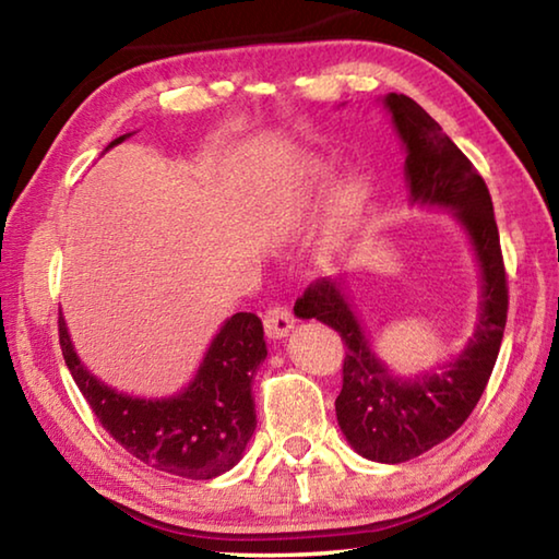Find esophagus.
Returning <instances> with one entry per match:
<instances>
[{
	"label": "esophagus",
	"mask_w": 559,
	"mask_h": 559,
	"mask_svg": "<svg viewBox=\"0 0 559 559\" xmlns=\"http://www.w3.org/2000/svg\"><path fill=\"white\" fill-rule=\"evenodd\" d=\"M263 328H266V335L273 340L288 335V330L293 328L290 310L286 306H271L263 313Z\"/></svg>",
	"instance_id": "obj_1"
}]
</instances>
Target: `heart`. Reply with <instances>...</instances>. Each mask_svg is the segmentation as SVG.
Returning a JSON list of instances; mask_svg holds the SVG:
<instances>
[{
	"mask_svg": "<svg viewBox=\"0 0 559 559\" xmlns=\"http://www.w3.org/2000/svg\"><path fill=\"white\" fill-rule=\"evenodd\" d=\"M328 165L323 163H308L306 169H302L300 175V187L302 192H313L320 185L325 182L328 177ZM359 200H362V185L357 182V179H347L345 185H340L337 194H335V202H333V216L337 222H343L345 216L353 214L357 210Z\"/></svg>",
	"mask_w": 559,
	"mask_h": 559,
	"instance_id": "obj_1",
	"label": "heart"
}]
</instances>
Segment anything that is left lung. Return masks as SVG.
<instances>
[{"mask_svg": "<svg viewBox=\"0 0 559 559\" xmlns=\"http://www.w3.org/2000/svg\"><path fill=\"white\" fill-rule=\"evenodd\" d=\"M406 145L412 202L447 206L468 231L484 276L476 333L441 370L400 380L374 357L370 340L345 298L343 281L318 278L296 300L300 318L337 330L345 343L343 390L335 400L337 424L365 459L404 463L447 441L484 394L498 359L508 320V276L490 192L471 159L451 143L419 103L404 93L384 98Z\"/></svg>", "mask_w": 559, "mask_h": 559, "instance_id": "1", "label": "left lung"}]
</instances>
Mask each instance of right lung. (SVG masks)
<instances>
[{"mask_svg":"<svg viewBox=\"0 0 559 559\" xmlns=\"http://www.w3.org/2000/svg\"><path fill=\"white\" fill-rule=\"evenodd\" d=\"M128 135L112 140L118 145ZM59 343L73 382L112 439L169 476L210 480L239 463L257 429L251 382L266 359L261 318L236 313L212 340L194 382L169 400H138L96 380L75 355L59 313Z\"/></svg>","mask_w":559,"mask_h":559,"instance_id":"obj_1","label":"right lung"}]
</instances>
